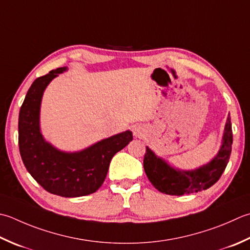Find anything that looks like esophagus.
<instances>
[{"instance_id":"obj_1","label":"esophagus","mask_w":250,"mask_h":250,"mask_svg":"<svg viewBox=\"0 0 250 250\" xmlns=\"http://www.w3.org/2000/svg\"><path fill=\"white\" fill-rule=\"evenodd\" d=\"M133 134H134V136H136V138H140V136L143 135V130H142V126H140V125L134 126Z\"/></svg>"}]
</instances>
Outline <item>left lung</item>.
Returning <instances> with one entry per match:
<instances>
[{
  "mask_svg": "<svg viewBox=\"0 0 250 250\" xmlns=\"http://www.w3.org/2000/svg\"><path fill=\"white\" fill-rule=\"evenodd\" d=\"M232 143V124L229 114L221 146L217 155L209 163L193 170L178 169L146 146L143 161L145 173L155 188L161 193L181 196L184 194L200 192L212 187L222 175L231 156Z\"/></svg>",
  "mask_w": 250,
  "mask_h": 250,
  "instance_id": "obj_1",
  "label": "left lung"
}]
</instances>
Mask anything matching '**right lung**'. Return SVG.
Masks as SVG:
<instances>
[{"label": "right lung", "mask_w": 250, "mask_h": 250, "mask_svg": "<svg viewBox=\"0 0 250 250\" xmlns=\"http://www.w3.org/2000/svg\"><path fill=\"white\" fill-rule=\"evenodd\" d=\"M67 69L52 70L31 84L19 111L18 144L24 167L44 189L62 197H80L102 187L111 158L133 140V135L126 130L78 151L61 150L44 139L40 126L44 91Z\"/></svg>", "instance_id": "add662e5"}]
</instances>
